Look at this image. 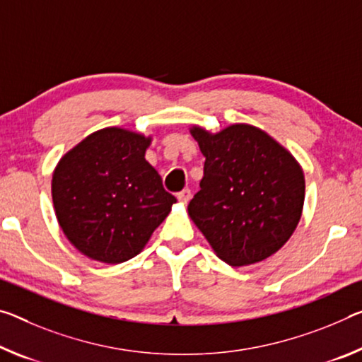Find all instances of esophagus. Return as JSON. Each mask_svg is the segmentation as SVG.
Instances as JSON below:
<instances>
[{
    "label": "esophagus",
    "mask_w": 362,
    "mask_h": 362,
    "mask_svg": "<svg viewBox=\"0 0 362 362\" xmlns=\"http://www.w3.org/2000/svg\"><path fill=\"white\" fill-rule=\"evenodd\" d=\"M190 198H192V192L188 190V188H183L182 192L177 193V199H179L182 204H187L188 202H190Z\"/></svg>",
    "instance_id": "34e87169"
}]
</instances>
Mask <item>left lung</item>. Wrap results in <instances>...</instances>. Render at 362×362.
Returning a JSON list of instances; mask_svg holds the SVG:
<instances>
[{
	"label": "left lung",
	"mask_w": 362,
	"mask_h": 362,
	"mask_svg": "<svg viewBox=\"0 0 362 362\" xmlns=\"http://www.w3.org/2000/svg\"><path fill=\"white\" fill-rule=\"evenodd\" d=\"M192 135L206 160L188 214L216 255L237 267L277 253L301 217L300 164L253 125L235 124L216 135L193 127Z\"/></svg>",
	"instance_id": "1"
}]
</instances>
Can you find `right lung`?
<instances>
[{
    "label": "right lung",
    "mask_w": 362,
    "mask_h": 362,
    "mask_svg": "<svg viewBox=\"0 0 362 362\" xmlns=\"http://www.w3.org/2000/svg\"><path fill=\"white\" fill-rule=\"evenodd\" d=\"M150 139L109 127L59 160L53 174L57 222L80 253L119 264L136 256L177 199L146 163Z\"/></svg>",
    "instance_id": "obj_1"
}]
</instances>
